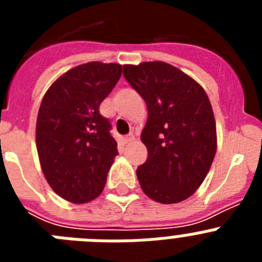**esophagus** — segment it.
Returning a JSON list of instances; mask_svg holds the SVG:
<instances>
[{
  "mask_svg": "<svg viewBox=\"0 0 262 262\" xmlns=\"http://www.w3.org/2000/svg\"><path fill=\"white\" fill-rule=\"evenodd\" d=\"M124 143H126V144H128V143H131V142H134V140H135V136H134V134H128V135L127 136H124Z\"/></svg>",
  "mask_w": 262,
  "mask_h": 262,
  "instance_id": "34e87169",
  "label": "esophagus"
}]
</instances>
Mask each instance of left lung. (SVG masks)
<instances>
[{
    "instance_id": "8db88e82",
    "label": "left lung",
    "mask_w": 262,
    "mask_h": 262,
    "mask_svg": "<svg viewBox=\"0 0 262 262\" xmlns=\"http://www.w3.org/2000/svg\"><path fill=\"white\" fill-rule=\"evenodd\" d=\"M123 76L147 103L142 142L148 151L138 166L145 195L169 205L195 193L216 152L210 99L196 81L164 61L123 66Z\"/></svg>"
}]
</instances>
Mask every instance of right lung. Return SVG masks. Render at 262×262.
<instances>
[{"label": "right lung", "instance_id": "1", "mask_svg": "<svg viewBox=\"0 0 262 262\" xmlns=\"http://www.w3.org/2000/svg\"><path fill=\"white\" fill-rule=\"evenodd\" d=\"M122 66L92 61L60 76L47 90L36 120V149L52 190L72 203L102 193L118 155L99 105L114 89Z\"/></svg>", "mask_w": 262, "mask_h": 262}]
</instances>
